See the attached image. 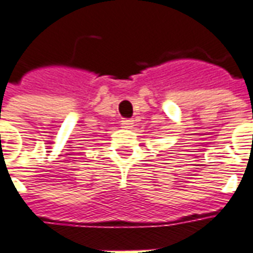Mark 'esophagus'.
<instances>
[{"label":"esophagus","mask_w":253,"mask_h":253,"mask_svg":"<svg viewBox=\"0 0 253 253\" xmlns=\"http://www.w3.org/2000/svg\"><path fill=\"white\" fill-rule=\"evenodd\" d=\"M132 125H134L132 119H125V121H122V126L125 127V128H131Z\"/></svg>","instance_id":"1"}]
</instances>
